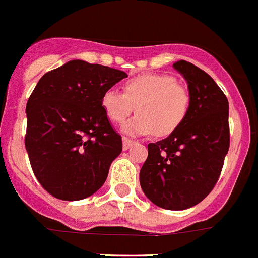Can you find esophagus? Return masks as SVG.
<instances>
[{"label":"esophagus","instance_id":"1","mask_svg":"<svg viewBox=\"0 0 258 258\" xmlns=\"http://www.w3.org/2000/svg\"><path fill=\"white\" fill-rule=\"evenodd\" d=\"M134 145V142L132 140H127V138H124V141H122V149H124L125 151L129 150L132 146Z\"/></svg>","mask_w":258,"mask_h":258}]
</instances>
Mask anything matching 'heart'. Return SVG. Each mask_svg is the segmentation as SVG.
<instances>
[{
    "instance_id": "b5f03b06",
    "label": "heart",
    "mask_w": 258,
    "mask_h": 258,
    "mask_svg": "<svg viewBox=\"0 0 258 258\" xmlns=\"http://www.w3.org/2000/svg\"><path fill=\"white\" fill-rule=\"evenodd\" d=\"M100 105L113 124H122L136 105L138 113L122 126L124 133L147 136L155 132L164 137L184 122L190 107V96L172 76L149 73L126 81L124 94L114 89L105 90Z\"/></svg>"
}]
</instances>
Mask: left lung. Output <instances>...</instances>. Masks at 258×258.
Returning a JSON list of instances; mask_svg holds the SVG:
<instances>
[{"label": "left lung", "instance_id": "left-lung-1", "mask_svg": "<svg viewBox=\"0 0 258 258\" xmlns=\"http://www.w3.org/2000/svg\"><path fill=\"white\" fill-rule=\"evenodd\" d=\"M173 69L188 85L186 118L167 138L149 144L140 184L153 204L185 210L200 204L217 184L230 147L228 100L214 79L186 61Z\"/></svg>", "mask_w": 258, "mask_h": 258}]
</instances>
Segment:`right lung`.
<instances>
[{
	"label": "right lung",
	"mask_w": 258,
	"mask_h": 258,
	"mask_svg": "<svg viewBox=\"0 0 258 258\" xmlns=\"http://www.w3.org/2000/svg\"><path fill=\"white\" fill-rule=\"evenodd\" d=\"M126 77L121 70L73 60L37 82L26 107L24 144L37 181L49 195L78 201L102 188L122 141L100 98Z\"/></svg>",
	"instance_id": "right-lung-1"
}]
</instances>
